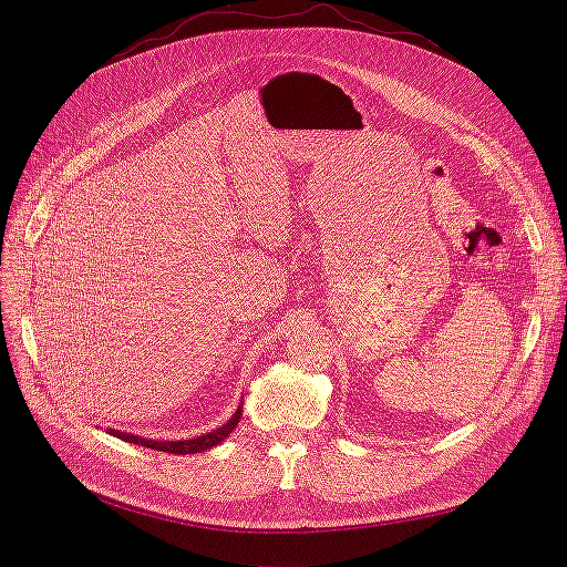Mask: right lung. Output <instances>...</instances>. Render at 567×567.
Wrapping results in <instances>:
<instances>
[{
    "label": "right lung",
    "mask_w": 567,
    "mask_h": 567,
    "mask_svg": "<svg viewBox=\"0 0 567 567\" xmlns=\"http://www.w3.org/2000/svg\"><path fill=\"white\" fill-rule=\"evenodd\" d=\"M241 409L238 406L231 419L216 427L214 432H206L202 436H195V439H178V441H154V439H142L137 434H128V432H118V430H110L112 436L122 439V441H128V443H135V445H144V449H152V451H163V453H172V455H195V453H204L208 449H214V445L223 443L231 430L238 425V421H241Z\"/></svg>",
    "instance_id": "obj_1"
}]
</instances>
